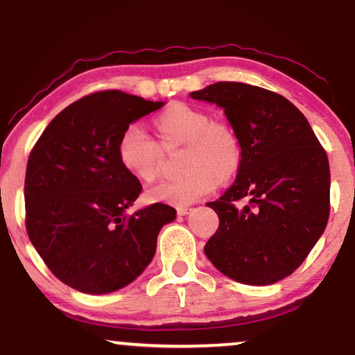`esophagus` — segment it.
Wrapping results in <instances>:
<instances>
[{
    "instance_id": "esophagus-1",
    "label": "esophagus",
    "mask_w": 355,
    "mask_h": 355,
    "mask_svg": "<svg viewBox=\"0 0 355 355\" xmlns=\"http://www.w3.org/2000/svg\"><path fill=\"white\" fill-rule=\"evenodd\" d=\"M190 211H191L190 207H185V205L177 207V214H178V215H182V217H183V215H189Z\"/></svg>"
}]
</instances>
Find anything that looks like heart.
Returning <instances> with one entry per match:
<instances>
[{"mask_svg":"<svg viewBox=\"0 0 355 355\" xmlns=\"http://www.w3.org/2000/svg\"><path fill=\"white\" fill-rule=\"evenodd\" d=\"M162 145H185L182 172L175 180L158 182L146 190L148 202L190 205L237 175L242 164V145L229 123L211 121L200 108L175 103L155 120ZM118 158L130 175L141 182L157 177L162 150L141 125L126 126L118 141Z\"/></svg>","mask_w":355,"mask_h":355,"instance_id":"1","label":"heart"}]
</instances>
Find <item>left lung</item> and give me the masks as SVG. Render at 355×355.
<instances>
[{"label": "left lung", "instance_id": "obj_1", "mask_svg": "<svg viewBox=\"0 0 355 355\" xmlns=\"http://www.w3.org/2000/svg\"><path fill=\"white\" fill-rule=\"evenodd\" d=\"M190 96L223 108L242 145L235 182L207 203L220 225L205 255L240 284L279 282L304 262L327 225V153L307 118L279 93L218 81ZM245 196L249 205L239 211L233 202Z\"/></svg>", "mask_w": 355, "mask_h": 355}]
</instances>
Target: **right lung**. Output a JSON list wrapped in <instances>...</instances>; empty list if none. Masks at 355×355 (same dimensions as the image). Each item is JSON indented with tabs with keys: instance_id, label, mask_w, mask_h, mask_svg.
Listing matches in <instances>:
<instances>
[{
	"instance_id": "right-lung-1",
	"label": "right lung",
	"mask_w": 355,
	"mask_h": 355,
	"mask_svg": "<svg viewBox=\"0 0 355 355\" xmlns=\"http://www.w3.org/2000/svg\"><path fill=\"white\" fill-rule=\"evenodd\" d=\"M165 101L120 89L83 96L60 112L36 141L24 178L26 232L48 268L85 294L132 284L177 211L153 203L130 215L141 191L118 158L126 126Z\"/></svg>"
}]
</instances>
